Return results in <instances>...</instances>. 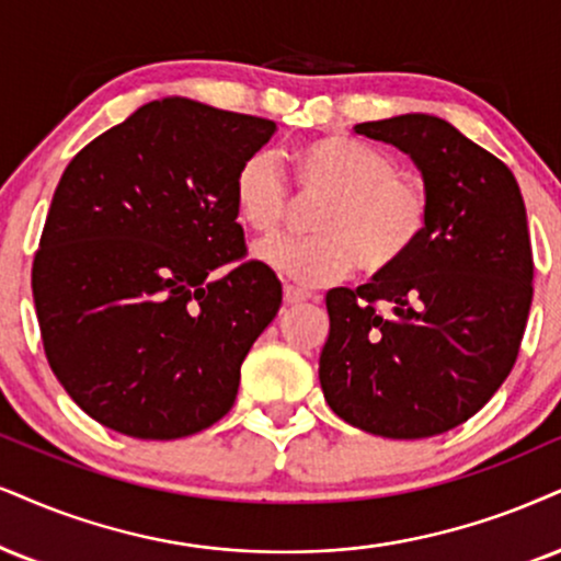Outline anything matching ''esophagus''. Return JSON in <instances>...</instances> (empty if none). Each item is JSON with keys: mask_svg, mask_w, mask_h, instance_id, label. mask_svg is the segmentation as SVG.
<instances>
[{"mask_svg": "<svg viewBox=\"0 0 561 561\" xmlns=\"http://www.w3.org/2000/svg\"><path fill=\"white\" fill-rule=\"evenodd\" d=\"M312 299V294L309 291H301V288H296V286H283V301L286 304H301V301H309Z\"/></svg>", "mask_w": 561, "mask_h": 561, "instance_id": "1", "label": "esophagus"}]
</instances>
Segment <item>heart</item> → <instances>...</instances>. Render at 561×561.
<instances>
[{
	"label": "heart",
	"instance_id": "obj_1",
	"mask_svg": "<svg viewBox=\"0 0 561 561\" xmlns=\"http://www.w3.org/2000/svg\"><path fill=\"white\" fill-rule=\"evenodd\" d=\"M301 197L322 199L312 216L314 237H273L254 247V260L299 286L343 280L356 265L387 273L416 249L428 224L424 182L400 174L396 161L356 137L324 135L294 153ZM286 176L270 150L247 156L233 179L241 224L257 233L286 218Z\"/></svg>",
	"mask_w": 561,
	"mask_h": 561
}]
</instances>
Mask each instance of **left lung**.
Masks as SVG:
<instances>
[{
	"mask_svg": "<svg viewBox=\"0 0 561 561\" xmlns=\"http://www.w3.org/2000/svg\"><path fill=\"white\" fill-rule=\"evenodd\" d=\"M411 158L428 224L408 257L371 283L328 294L324 400L343 421L390 439L460 426L513 371L534 254L520 186L500 158L432 114L356 124Z\"/></svg>",
	"mask_w": 561,
	"mask_h": 561,
	"instance_id": "obj_1",
	"label": "left lung"
}]
</instances>
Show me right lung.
I'll list each match as a JSON object with an SVG mask.
<instances>
[{"label":"right lung","instance_id":"obj_1","mask_svg":"<svg viewBox=\"0 0 561 561\" xmlns=\"http://www.w3.org/2000/svg\"><path fill=\"white\" fill-rule=\"evenodd\" d=\"M275 122L199 101L145 103L61 174L33 260L54 375L90 419L179 439L224 419L241 362L280 309L244 257L233 179Z\"/></svg>","mask_w":561,"mask_h":561}]
</instances>
